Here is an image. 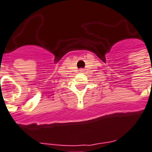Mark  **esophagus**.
Segmentation results:
<instances>
[{
  "label": "esophagus",
  "instance_id": "obj_1",
  "mask_svg": "<svg viewBox=\"0 0 152 152\" xmlns=\"http://www.w3.org/2000/svg\"><path fill=\"white\" fill-rule=\"evenodd\" d=\"M85 72L84 69H80V72Z\"/></svg>",
  "mask_w": 152,
  "mask_h": 152
}]
</instances>
